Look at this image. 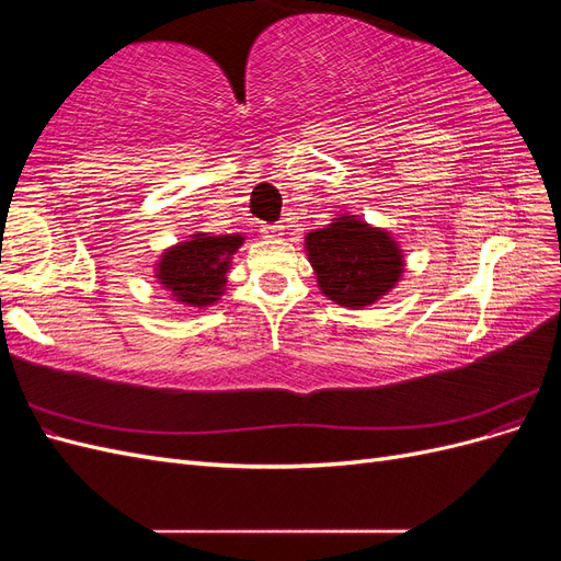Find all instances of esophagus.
I'll return each mask as SVG.
<instances>
[{
    "instance_id": "34e87169",
    "label": "esophagus",
    "mask_w": 561,
    "mask_h": 561,
    "mask_svg": "<svg viewBox=\"0 0 561 561\" xmlns=\"http://www.w3.org/2000/svg\"><path fill=\"white\" fill-rule=\"evenodd\" d=\"M283 225L280 222H274V225H262V233L268 236V239H280L283 236Z\"/></svg>"
}]
</instances>
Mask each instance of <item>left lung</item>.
<instances>
[{
    "instance_id": "8db88e82",
    "label": "left lung",
    "mask_w": 561,
    "mask_h": 561,
    "mask_svg": "<svg viewBox=\"0 0 561 561\" xmlns=\"http://www.w3.org/2000/svg\"><path fill=\"white\" fill-rule=\"evenodd\" d=\"M320 293L339 307L365 309L388 295L404 271V254L386 229L358 215H339L304 239Z\"/></svg>"
}]
</instances>
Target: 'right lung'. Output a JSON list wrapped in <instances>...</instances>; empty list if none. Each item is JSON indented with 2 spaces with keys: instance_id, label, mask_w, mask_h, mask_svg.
Masks as SVG:
<instances>
[{
  "instance_id": "add662e5",
  "label": "right lung",
  "mask_w": 561,
  "mask_h": 561,
  "mask_svg": "<svg viewBox=\"0 0 561 561\" xmlns=\"http://www.w3.org/2000/svg\"><path fill=\"white\" fill-rule=\"evenodd\" d=\"M243 241L241 233H192L190 241L163 250L154 278L182 307H213L227 290V271Z\"/></svg>"
}]
</instances>
